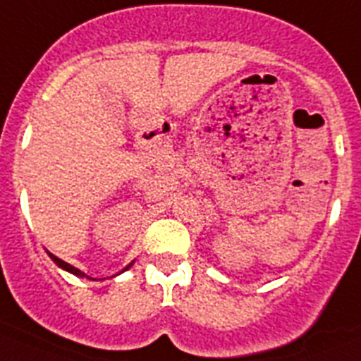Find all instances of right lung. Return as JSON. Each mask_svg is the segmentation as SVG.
<instances>
[{
  "label": "right lung",
  "mask_w": 361,
  "mask_h": 361,
  "mask_svg": "<svg viewBox=\"0 0 361 361\" xmlns=\"http://www.w3.org/2000/svg\"><path fill=\"white\" fill-rule=\"evenodd\" d=\"M49 256H50V258H52V259H54V262H56V265H59V267H61V269H65V271L72 272V274H76V276H87L85 272H81L80 269L72 267V265H68L67 262H63V259H59L58 256H54V255H49ZM128 267H130V265H128ZM128 267H127V269H128ZM87 278H89V276H87Z\"/></svg>",
  "instance_id": "1"
}]
</instances>
